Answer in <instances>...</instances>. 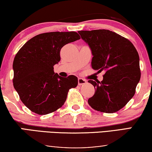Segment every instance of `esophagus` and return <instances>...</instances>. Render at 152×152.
<instances>
[{
    "instance_id": "esophagus-1",
    "label": "esophagus",
    "mask_w": 152,
    "mask_h": 152,
    "mask_svg": "<svg viewBox=\"0 0 152 152\" xmlns=\"http://www.w3.org/2000/svg\"><path fill=\"white\" fill-rule=\"evenodd\" d=\"M86 84V81L84 80L82 78H79L78 79V85L79 86H82L83 84Z\"/></svg>"
}]
</instances>
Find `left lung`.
<instances>
[{
  "label": "left lung",
  "mask_w": 152,
  "mask_h": 152,
  "mask_svg": "<svg viewBox=\"0 0 152 152\" xmlns=\"http://www.w3.org/2000/svg\"><path fill=\"white\" fill-rule=\"evenodd\" d=\"M93 55L94 70H105L103 80H88L95 89L88 104L96 111L113 113L134 97L140 79L139 55L129 39L108 30L79 31Z\"/></svg>",
  "instance_id": "8db88e82"
}]
</instances>
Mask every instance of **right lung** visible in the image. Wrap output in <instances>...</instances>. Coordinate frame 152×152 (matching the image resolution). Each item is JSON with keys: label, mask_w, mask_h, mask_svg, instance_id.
<instances>
[{"label": "right lung", "mask_w": 152, "mask_h": 152, "mask_svg": "<svg viewBox=\"0 0 152 152\" xmlns=\"http://www.w3.org/2000/svg\"><path fill=\"white\" fill-rule=\"evenodd\" d=\"M80 39L76 32L43 33L27 41L16 53L13 85L31 111L46 115L57 111L66 102L69 89L77 86V77H61L53 66L61 59V48Z\"/></svg>", "instance_id": "add662e5"}]
</instances>
